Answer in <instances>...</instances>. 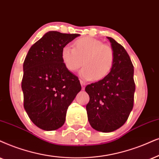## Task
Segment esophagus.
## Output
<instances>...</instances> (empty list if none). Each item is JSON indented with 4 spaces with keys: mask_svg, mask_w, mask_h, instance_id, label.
I'll return each mask as SVG.
<instances>
[{
    "mask_svg": "<svg viewBox=\"0 0 159 159\" xmlns=\"http://www.w3.org/2000/svg\"><path fill=\"white\" fill-rule=\"evenodd\" d=\"M80 83H81V87H82V89H84V88H85V86H86V83L84 81H82V80H80Z\"/></svg>",
    "mask_w": 159,
    "mask_h": 159,
    "instance_id": "34e87169",
    "label": "esophagus"
}]
</instances>
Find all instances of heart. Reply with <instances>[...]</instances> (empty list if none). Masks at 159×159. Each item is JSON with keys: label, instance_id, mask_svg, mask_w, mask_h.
Masks as SVG:
<instances>
[{"label": "heart", "instance_id": "heart-1", "mask_svg": "<svg viewBox=\"0 0 159 159\" xmlns=\"http://www.w3.org/2000/svg\"><path fill=\"white\" fill-rule=\"evenodd\" d=\"M61 59L65 67L70 72H75L84 67L80 75L86 80H101L111 73L115 56L111 47L100 40L84 37L76 40L74 48L70 45L62 48Z\"/></svg>", "mask_w": 159, "mask_h": 159}]
</instances>
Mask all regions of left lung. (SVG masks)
I'll return each instance as SVG.
<instances>
[{
	"label": "left lung",
	"mask_w": 159,
	"mask_h": 159,
	"mask_svg": "<svg viewBox=\"0 0 159 159\" xmlns=\"http://www.w3.org/2000/svg\"><path fill=\"white\" fill-rule=\"evenodd\" d=\"M115 60L111 73L86 86L89 96L86 106L92 128L109 133L123 125L134 106L135 83L134 66L127 51L113 38L107 37Z\"/></svg>",
	"instance_id": "left-lung-1"
}]
</instances>
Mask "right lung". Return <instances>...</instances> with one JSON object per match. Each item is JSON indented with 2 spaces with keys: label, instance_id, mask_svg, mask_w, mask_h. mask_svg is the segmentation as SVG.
<instances>
[{
  "label": "right lung",
  "instance_id": "right-lung-1",
  "mask_svg": "<svg viewBox=\"0 0 159 159\" xmlns=\"http://www.w3.org/2000/svg\"><path fill=\"white\" fill-rule=\"evenodd\" d=\"M79 34L48 31L31 46L23 63L22 90L24 108L35 125L44 130L59 129L81 86L61 59L64 46Z\"/></svg>",
  "mask_w": 159,
  "mask_h": 159
}]
</instances>
